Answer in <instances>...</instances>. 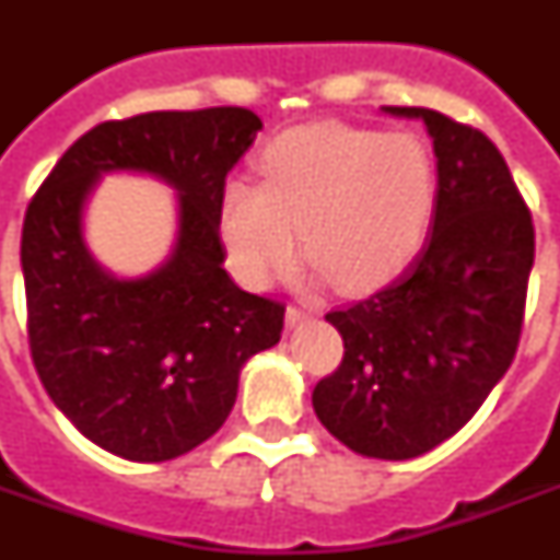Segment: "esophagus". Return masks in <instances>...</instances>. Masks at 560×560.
Instances as JSON below:
<instances>
[{
    "label": "esophagus",
    "mask_w": 560,
    "mask_h": 560,
    "mask_svg": "<svg viewBox=\"0 0 560 560\" xmlns=\"http://www.w3.org/2000/svg\"><path fill=\"white\" fill-rule=\"evenodd\" d=\"M305 319H311V311H305V307H288V311H284V323H288V328H296V325H302Z\"/></svg>",
    "instance_id": "obj_1"
}]
</instances>
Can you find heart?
Segmentation results:
<instances>
[{"mask_svg": "<svg viewBox=\"0 0 560 560\" xmlns=\"http://www.w3.org/2000/svg\"><path fill=\"white\" fill-rule=\"evenodd\" d=\"M439 168L424 139L340 121L296 127L261 153V186L235 179L220 237L244 284L267 288L305 253L346 290L389 281L433 229Z\"/></svg>", "mask_w": 560, "mask_h": 560, "instance_id": "1", "label": "heart"}]
</instances>
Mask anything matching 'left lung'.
Here are the masks:
<instances>
[{
    "label": "left lung",
    "instance_id": "1",
    "mask_svg": "<svg viewBox=\"0 0 560 560\" xmlns=\"http://www.w3.org/2000/svg\"><path fill=\"white\" fill-rule=\"evenodd\" d=\"M439 206L418 258L363 302L325 316L346 354L314 389V412L349 451L416 459L459 433L521 342L535 226L494 142L424 107Z\"/></svg>",
    "mask_w": 560,
    "mask_h": 560
}]
</instances>
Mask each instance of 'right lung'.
Wrapping results in <instances>:
<instances>
[{
    "label": "right lung",
    "instance_id": "add662e5",
    "mask_svg": "<svg viewBox=\"0 0 560 560\" xmlns=\"http://www.w3.org/2000/svg\"><path fill=\"white\" fill-rule=\"evenodd\" d=\"M261 118L244 107L104 121L60 156L22 223L28 342L55 407L130 462H168L214 435L241 369L281 340L284 305L223 270L220 200ZM148 173L178 191V237L160 268L121 280L82 237L107 173Z\"/></svg>",
    "mask_w": 560,
    "mask_h": 560
}]
</instances>
